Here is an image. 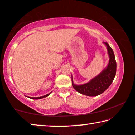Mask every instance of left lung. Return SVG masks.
I'll list each match as a JSON object with an SVG mask.
<instances>
[{
    "label": "left lung",
    "mask_w": 135,
    "mask_h": 135,
    "mask_svg": "<svg viewBox=\"0 0 135 135\" xmlns=\"http://www.w3.org/2000/svg\"><path fill=\"white\" fill-rule=\"evenodd\" d=\"M104 43L107 48L110 58L107 68L89 82L83 85H75L73 84L72 79L73 87L80 94L89 96H98L105 91L113 81L116 73V62L114 54L107 42Z\"/></svg>",
    "instance_id": "1"
}]
</instances>
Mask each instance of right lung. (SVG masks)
<instances>
[{
	"label": "right lung",
	"mask_w": 135,
	"mask_h": 135,
	"mask_svg": "<svg viewBox=\"0 0 135 135\" xmlns=\"http://www.w3.org/2000/svg\"><path fill=\"white\" fill-rule=\"evenodd\" d=\"M51 92H50V93H48V94H46V95H44V96H40V97H35V98H33V97H29L30 98H31V99H42V98H45V97H47V96H48V95H49V94L51 93Z\"/></svg>",
	"instance_id": "obj_1"
}]
</instances>
